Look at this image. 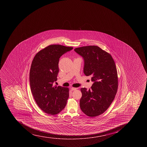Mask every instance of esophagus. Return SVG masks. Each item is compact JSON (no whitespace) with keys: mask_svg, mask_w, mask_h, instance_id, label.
I'll return each instance as SVG.
<instances>
[{"mask_svg":"<svg viewBox=\"0 0 147 147\" xmlns=\"http://www.w3.org/2000/svg\"><path fill=\"white\" fill-rule=\"evenodd\" d=\"M77 89V88H74V87H72L71 88V90H76Z\"/></svg>","mask_w":147,"mask_h":147,"instance_id":"esophagus-1","label":"esophagus"}]
</instances>
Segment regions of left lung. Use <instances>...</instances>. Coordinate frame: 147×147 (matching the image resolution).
I'll use <instances>...</instances> for the list:
<instances>
[{
    "mask_svg": "<svg viewBox=\"0 0 147 147\" xmlns=\"http://www.w3.org/2000/svg\"><path fill=\"white\" fill-rule=\"evenodd\" d=\"M74 50L84 59V74L90 76L94 82L89 90L80 89V109L90 117L98 116L107 110L117 93L118 82L115 61L110 54L96 45Z\"/></svg>",
    "mask_w": 147,
    "mask_h": 147,
    "instance_id": "left-lung-1",
    "label": "left lung"
}]
</instances>
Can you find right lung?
Masks as SVG:
<instances>
[{
	"label": "right lung",
	"mask_w": 147,
	"mask_h": 147,
	"mask_svg": "<svg viewBox=\"0 0 147 147\" xmlns=\"http://www.w3.org/2000/svg\"><path fill=\"white\" fill-rule=\"evenodd\" d=\"M72 47L51 45L34 57L30 71L31 91L37 105L44 112L57 115L64 109L69 97L68 88L53 85L59 72L58 63Z\"/></svg>",
	"instance_id": "obj_1"
}]
</instances>
